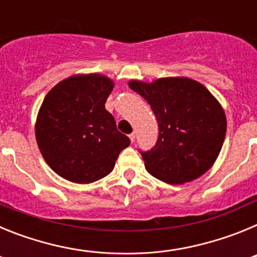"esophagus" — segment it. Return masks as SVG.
<instances>
[{"instance_id":"1","label":"esophagus","mask_w":257,"mask_h":257,"mask_svg":"<svg viewBox=\"0 0 257 257\" xmlns=\"http://www.w3.org/2000/svg\"><path fill=\"white\" fill-rule=\"evenodd\" d=\"M128 138H130V140H131V143H134L135 142V134H130V135H128Z\"/></svg>"}]
</instances>
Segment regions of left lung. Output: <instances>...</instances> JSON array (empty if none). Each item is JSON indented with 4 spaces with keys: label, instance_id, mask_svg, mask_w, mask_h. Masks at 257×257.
I'll use <instances>...</instances> for the list:
<instances>
[{
    "label": "left lung",
    "instance_id": "8db88e82",
    "mask_svg": "<svg viewBox=\"0 0 257 257\" xmlns=\"http://www.w3.org/2000/svg\"><path fill=\"white\" fill-rule=\"evenodd\" d=\"M128 86L148 101L160 127L156 147L142 152L147 171L171 185L207 172L226 134L225 112L216 97L188 77H163L153 82L133 79Z\"/></svg>",
    "mask_w": 257,
    "mask_h": 257
}]
</instances>
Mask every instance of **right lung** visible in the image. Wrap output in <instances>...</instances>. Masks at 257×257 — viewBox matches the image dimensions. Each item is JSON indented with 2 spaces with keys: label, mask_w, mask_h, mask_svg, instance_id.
Masks as SVG:
<instances>
[{
  "label": "right lung",
  "mask_w": 257,
  "mask_h": 257,
  "mask_svg": "<svg viewBox=\"0 0 257 257\" xmlns=\"http://www.w3.org/2000/svg\"><path fill=\"white\" fill-rule=\"evenodd\" d=\"M113 87V79L100 73L74 74L54 86L41 104L37 145L47 165L65 180H100L130 145L105 109Z\"/></svg>",
  "instance_id": "right-lung-1"
}]
</instances>
